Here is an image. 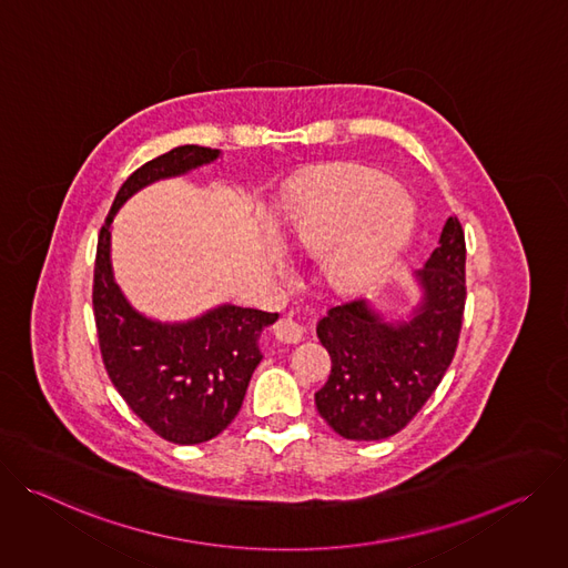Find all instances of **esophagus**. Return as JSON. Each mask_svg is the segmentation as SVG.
I'll return each mask as SVG.
<instances>
[{
	"label": "esophagus",
	"mask_w": 568,
	"mask_h": 568,
	"mask_svg": "<svg viewBox=\"0 0 568 568\" xmlns=\"http://www.w3.org/2000/svg\"><path fill=\"white\" fill-rule=\"evenodd\" d=\"M305 335V326L301 321H296L294 316H281L276 323H274V337L283 344H298Z\"/></svg>",
	"instance_id": "1"
}]
</instances>
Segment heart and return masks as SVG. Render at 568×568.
I'll return each mask as SVG.
<instances>
[{"mask_svg":"<svg viewBox=\"0 0 568 568\" xmlns=\"http://www.w3.org/2000/svg\"><path fill=\"white\" fill-rule=\"evenodd\" d=\"M290 242L310 256L328 258L339 287L375 283L407 245L414 206L393 180L355 169L339 175L318 202L290 217Z\"/></svg>","mask_w":568,"mask_h":568,"instance_id":"b5f03b06","label":"heart"}]
</instances>
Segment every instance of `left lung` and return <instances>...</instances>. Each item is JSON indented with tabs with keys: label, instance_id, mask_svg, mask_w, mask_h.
I'll return each mask as SVG.
<instances>
[{
	"label": "left lung",
	"instance_id": "1",
	"mask_svg": "<svg viewBox=\"0 0 568 568\" xmlns=\"http://www.w3.org/2000/svg\"><path fill=\"white\" fill-rule=\"evenodd\" d=\"M425 301L416 316L390 326L364 301L331 307L316 337L333 359L316 409L348 440H382L407 427L449 368L465 312V233L452 215L440 245L416 274Z\"/></svg>",
	"mask_w": 568,
	"mask_h": 568
}]
</instances>
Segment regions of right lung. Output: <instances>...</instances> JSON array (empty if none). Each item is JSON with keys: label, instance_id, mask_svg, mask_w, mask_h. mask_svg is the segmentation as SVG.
Instances as JSON below:
<instances>
[{"label": "right lung", "instance_id": "obj_1", "mask_svg": "<svg viewBox=\"0 0 568 568\" xmlns=\"http://www.w3.org/2000/svg\"><path fill=\"white\" fill-rule=\"evenodd\" d=\"M217 154L204 145H180L145 161L119 189L97 245L92 303L103 366L136 418L175 445L206 443L231 425L263 359L258 337L278 314L224 305L178 326L136 314L112 278L110 229L132 193Z\"/></svg>", "mask_w": 568, "mask_h": 568}]
</instances>
